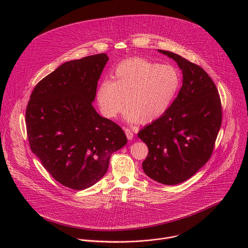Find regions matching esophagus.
Wrapping results in <instances>:
<instances>
[{"instance_id":"obj_1","label":"esophagus","mask_w":248,"mask_h":248,"mask_svg":"<svg viewBox=\"0 0 248 248\" xmlns=\"http://www.w3.org/2000/svg\"><path fill=\"white\" fill-rule=\"evenodd\" d=\"M124 132H125V135H126V137H127L128 140H132V139H133L134 134H133V132H132L129 128H125V129H124Z\"/></svg>"}]
</instances>
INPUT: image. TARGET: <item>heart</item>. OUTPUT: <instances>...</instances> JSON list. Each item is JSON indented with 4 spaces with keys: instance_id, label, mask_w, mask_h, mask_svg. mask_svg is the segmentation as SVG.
<instances>
[{
    "instance_id": "heart-1",
    "label": "heart",
    "mask_w": 248,
    "mask_h": 248,
    "mask_svg": "<svg viewBox=\"0 0 248 248\" xmlns=\"http://www.w3.org/2000/svg\"><path fill=\"white\" fill-rule=\"evenodd\" d=\"M182 87L177 68L141 58L120 62L112 81H102L96 89V101L102 115L116 118L126 104L127 120L149 124L163 116Z\"/></svg>"
}]
</instances>
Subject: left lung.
<instances>
[{
	"label": "left lung",
	"mask_w": 248,
	"mask_h": 248,
	"mask_svg": "<svg viewBox=\"0 0 248 248\" xmlns=\"http://www.w3.org/2000/svg\"><path fill=\"white\" fill-rule=\"evenodd\" d=\"M173 59L183 71V86L167 112L146 125L138 137L148 146L142 166L154 181L181 184L210 159L221 126L218 91L208 73L178 54L158 50Z\"/></svg>",
	"instance_id": "left-lung-1"
}]
</instances>
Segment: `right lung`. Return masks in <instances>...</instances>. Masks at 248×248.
Returning a JSON list of instances; mask_svg holds the SVG:
<instances>
[{
	"mask_svg": "<svg viewBox=\"0 0 248 248\" xmlns=\"http://www.w3.org/2000/svg\"><path fill=\"white\" fill-rule=\"evenodd\" d=\"M106 54L65 62L34 87L26 110L31 152L62 186L82 190L107 172L113 153L127 139L93 106Z\"/></svg>",
	"mask_w": 248,
	"mask_h": 248,
	"instance_id": "1",
	"label": "right lung"
}]
</instances>
